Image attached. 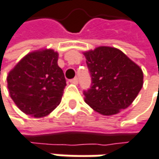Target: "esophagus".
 Returning a JSON list of instances; mask_svg holds the SVG:
<instances>
[{"label": "esophagus", "mask_w": 159, "mask_h": 159, "mask_svg": "<svg viewBox=\"0 0 159 159\" xmlns=\"http://www.w3.org/2000/svg\"><path fill=\"white\" fill-rule=\"evenodd\" d=\"M70 83H72V84H78V83H79V79H78V78H74L72 80H70Z\"/></svg>", "instance_id": "34e87169"}]
</instances>
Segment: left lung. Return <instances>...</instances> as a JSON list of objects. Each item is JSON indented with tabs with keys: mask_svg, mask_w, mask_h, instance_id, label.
<instances>
[{
	"mask_svg": "<svg viewBox=\"0 0 159 159\" xmlns=\"http://www.w3.org/2000/svg\"><path fill=\"white\" fill-rule=\"evenodd\" d=\"M91 86L84 90L85 102L105 116L127 108L143 86L142 70L121 51L100 46L84 52Z\"/></svg>",
	"mask_w": 159,
	"mask_h": 159,
	"instance_id": "obj_1",
	"label": "left lung"
}]
</instances>
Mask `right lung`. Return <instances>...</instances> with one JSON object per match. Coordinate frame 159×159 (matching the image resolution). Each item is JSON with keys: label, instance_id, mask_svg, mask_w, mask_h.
<instances>
[{"label": "right lung", "instance_id": "right-lung-1", "mask_svg": "<svg viewBox=\"0 0 159 159\" xmlns=\"http://www.w3.org/2000/svg\"><path fill=\"white\" fill-rule=\"evenodd\" d=\"M58 57L51 49L30 52L8 74L10 96L25 114L45 117L61 103L66 80Z\"/></svg>", "mask_w": 159, "mask_h": 159}]
</instances>
